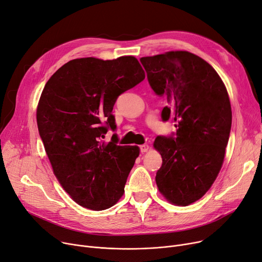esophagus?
Wrapping results in <instances>:
<instances>
[{
    "instance_id": "34e87169",
    "label": "esophagus",
    "mask_w": 262,
    "mask_h": 262,
    "mask_svg": "<svg viewBox=\"0 0 262 262\" xmlns=\"http://www.w3.org/2000/svg\"><path fill=\"white\" fill-rule=\"evenodd\" d=\"M148 148H149V146H148L147 144L140 145V152H141V153H145V152H147Z\"/></svg>"
}]
</instances>
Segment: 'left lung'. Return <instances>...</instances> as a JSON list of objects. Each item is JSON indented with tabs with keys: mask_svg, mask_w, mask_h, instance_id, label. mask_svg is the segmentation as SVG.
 <instances>
[{
	"mask_svg": "<svg viewBox=\"0 0 262 262\" xmlns=\"http://www.w3.org/2000/svg\"><path fill=\"white\" fill-rule=\"evenodd\" d=\"M140 61L150 88L167 102L162 121L176 127L155 139L162 157L156 184L169 202L187 206L209 190L221 170L231 128L227 90L208 62L186 51Z\"/></svg>",
	"mask_w": 262,
	"mask_h": 262,
	"instance_id": "left-lung-1",
	"label": "left lung"
}]
</instances>
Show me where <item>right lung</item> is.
Returning a JSON list of instances; mask_svg holds the SVG:
<instances>
[{
    "instance_id": "add662e5",
    "label": "right lung",
    "mask_w": 262,
    "mask_h": 262,
    "mask_svg": "<svg viewBox=\"0 0 262 262\" xmlns=\"http://www.w3.org/2000/svg\"><path fill=\"white\" fill-rule=\"evenodd\" d=\"M134 56L114 60L73 59L55 72L41 93L38 130L54 174L82 207L105 210L124 193L128 174L139 156L138 146L104 143L119 95L144 79Z\"/></svg>"
}]
</instances>
